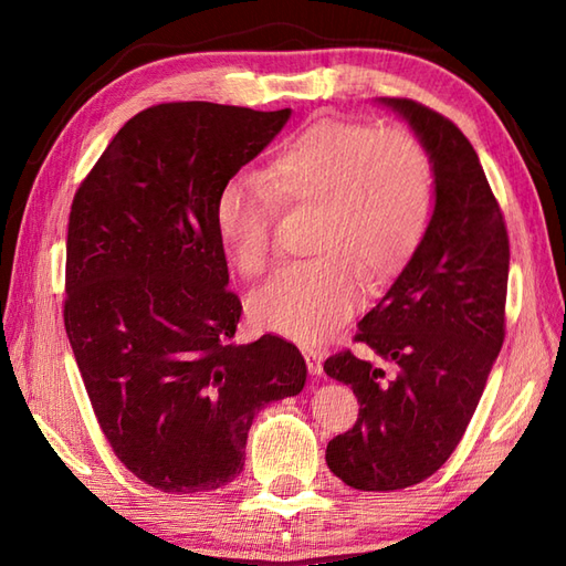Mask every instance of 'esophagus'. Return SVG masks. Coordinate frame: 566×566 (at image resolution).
I'll return each mask as SVG.
<instances>
[{"label": "esophagus", "instance_id": "34e87169", "mask_svg": "<svg viewBox=\"0 0 566 566\" xmlns=\"http://www.w3.org/2000/svg\"><path fill=\"white\" fill-rule=\"evenodd\" d=\"M304 357H306V365H308V371L314 377H318L321 371H323V365H321V353H316V350H304Z\"/></svg>", "mask_w": 566, "mask_h": 566}]
</instances>
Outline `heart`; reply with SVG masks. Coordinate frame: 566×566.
I'll use <instances>...</instances> for the list:
<instances>
[{
	"label": "heart",
	"mask_w": 566,
	"mask_h": 566,
	"mask_svg": "<svg viewBox=\"0 0 566 566\" xmlns=\"http://www.w3.org/2000/svg\"><path fill=\"white\" fill-rule=\"evenodd\" d=\"M276 207L316 209L308 252L252 296L258 326L298 343L326 338L353 314L363 276L375 286L411 258L432 209V167L401 126L323 118L274 150L262 179L221 187L213 223L233 268L255 280L272 260Z\"/></svg>",
	"instance_id": "1"
}]
</instances>
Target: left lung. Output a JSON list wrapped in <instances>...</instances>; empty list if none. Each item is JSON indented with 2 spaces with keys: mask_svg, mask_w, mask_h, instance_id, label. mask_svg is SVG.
<instances>
[{
  "mask_svg": "<svg viewBox=\"0 0 566 566\" xmlns=\"http://www.w3.org/2000/svg\"><path fill=\"white\" fill-rule=\"evenodd\" d=\"M384 104L430 153L436 211L399 280L357 323L355 343L384 365L353 350L323 363L359 403L355 426L328 442L326 462L359 491L420 484L450 460L506 338L509 231L476 150L430 106Z\"/></svg>",
  "mask_w": 566,
  "mask_h": 566,
  "instance_id": "left-lung-1",
  "label": "left lung"
}]
</instances>
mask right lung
<instances>
[{
	"mask_svg": "<svg viewBox=\"0 0 566 566\" xmlns=\"http://www.w3.org/2000/svg\"><path fill=\"white\" fill-rule=\"evenodd\" d=\"M290 109L155 104L128 118L75 191L65 331L114 454L165 494L221 489L243 472L252 418L304 389L280 335L235 343L221 187L280 134Z\"/></svg>",
	"mask_w": 566,
	"mask_h": 566,
	"instance_id": "add662e5",
	"label": "right lung"
}]
</instances>
